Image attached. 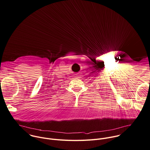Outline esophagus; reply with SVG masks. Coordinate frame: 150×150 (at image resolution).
<instances>
[{"instance_id":"1","label":"esophagus","mask_w":150,"mask_h":150,"mask_svg":"<svg viewBox=\"0 0 150 150\" xmlns=\"http://www.w3.org/2000/svg\"><path fill=\"white\" fill-rule=\"evenodd\" d=\"M75 78H80L81 76H80L79 74H77L75 75Z\"/></svg>"}]
</instances>
